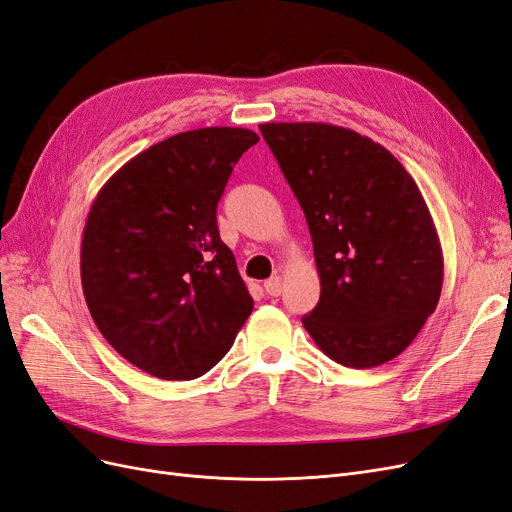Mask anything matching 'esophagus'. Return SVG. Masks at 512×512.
<instances>
[{
    "label": "esophagus",
    "instance_id": "esophagus-1",
    "mask_svg": "<svg viewBox=\"0 0 512 512\" xmlns=\"http://www.w3.org/2000/svg\"><path fill=\"white\" fill-rule=\"evenodd\" d=\"M265 290H267V294H271V297H280V294H282V277L280 275L269 277V280L265 282Z\"/></svg>",
    "mask_w": 512,
    "mask_h": 512
}]
</instances>
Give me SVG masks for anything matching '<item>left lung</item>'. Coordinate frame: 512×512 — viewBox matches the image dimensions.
<instances>
[{"label":"left lung","mask_w":512,"mask_h":512,"mask_svg":"<svg viewBox=\"0 0 512 512\" xmlns=\"http://www.w3.org/2000/svg\"><path fill=\"white\" fill-rule=\"evenodd\" d=\"M305 213L320 301L301 318L339 365L404 352L442 292V247L425 198L389 149L331 123H262Z\"/></svg>","instance_id":"obj_1"}]
</instances>
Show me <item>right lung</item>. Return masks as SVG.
<instances>
[{"label":"right lung","mask_w":512,"mask_h":512,"mask_svg":"<svg viewBox=\"0 0 512 512\" xmlns=\"http://www.w3.org/2000/svg\"><path fill=\"white\" fill-rule=\"evenodd\" d=\"M258 141L245 128L170 136L123 164L89 209L81 282L91 318L151 376L207 374L252 314L215 213L232 166Z\"/></svg>","instance_id":"add662e5"}]
</instances>
